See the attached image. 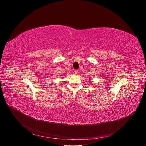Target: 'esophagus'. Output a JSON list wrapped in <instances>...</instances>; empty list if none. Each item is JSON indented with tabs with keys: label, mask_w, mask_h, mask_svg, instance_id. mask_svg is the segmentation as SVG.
<instances>
[{
	"label": "esophagus",
	"mask_w": 146,
	"mask_h": 146,
	"mask_svg": "<svg viewBox=\"0 0 146 146\" xmlns=\"http://www.w3.org/2000/svg\"><path fill=\"white\" fill-rule=\"evenodd\" d=\"M74 72H75V74H78V70H75Z\"/></svg>",
	"instance_id": "34e87169"
}]
</instances>
